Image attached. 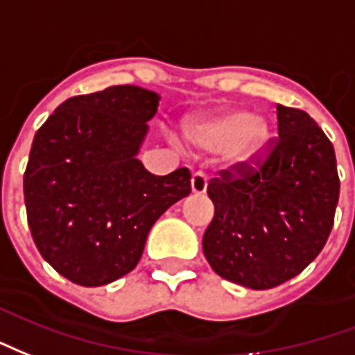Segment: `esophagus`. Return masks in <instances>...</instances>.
<instances>
[{"label": "esophagus", "mask_w": 355, "mask_h": 355, "mask_svg": "<svg viewBox=\"0 0 355 355\" xmlns=\"http://www.w3.org/2000/svg\"><path fill=\"white\" fill-rule=\"evenodd\" d=\"M206 187H208V178L202 174V172H196L191 178V191L195 195H204L206 193Z\"/></svg>", "instance_id": "34e87169"}]
</instances>
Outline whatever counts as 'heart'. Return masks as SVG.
<instances>
[{"label":"heart","mask_w":355,"mask_h":355,"mask_svg":"<svg viewBox=\"0 0 355 355\" xmlns=\"http://www.w3.org/2000/svg\"><path fill=\"white\" fill-rule=\"evenodd\" d=\"M185 134L193 146L204 151L229 153L234 162L255 159L268 144V130L252 113L244 110H223L191 119Z\"/></svg>","instance_id":"b5f03b06"}]
</instances>
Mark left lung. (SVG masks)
I'll use <instances>...</instances> for the list:
<instances>
[{
    "label": "left lung",
    "instance_id": "left-lung-1",
    "mask_svg": "<svg viewBox=\"0 0 355 355\" xmlns=\"http://www.w3.org/2000/svg\"><path fill=\"white\" fill-rule=\"evenodd\" d=\"M278 138L208 183L216 206L202 250L221 278L270 289L301 274L335 221L340 181L329 138L306 111L276 105Z\"/></svg>",
    "mask_w": 355,
    "mask_h": 355
}]
</instances>
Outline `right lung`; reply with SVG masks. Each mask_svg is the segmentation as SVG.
<instances>
[{"label":"right lung","instance_id":"1","mask_svg":"<svg viewBox=\"0 0 355 355\" xmlns=\"http://www.w3.org/2000/svg\"><path fill=\"white\" fill-rule=\"evenodd\" d=\"M160 96L117 85L60 103L35 132L24 202L43 259L98 287L136 268L155 221L191 193V172H147L136 159Z\"/></svg>","mask_w":355,"mask_h":355}]
</instances>
